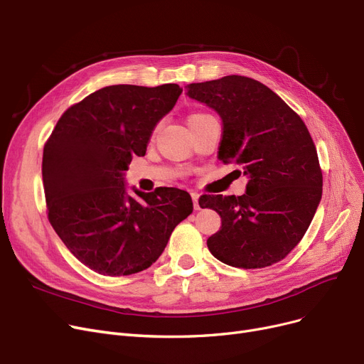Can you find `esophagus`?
<instances>
[{
    "instance_id": "esophagus-1",
    "label": "esophagus",
    "mask_w": 364,
    "mask_h": 364,
    "mask_svg": "<svg viewBox=\"0 0 364 364\" xmlns=\"http://www.w3.org/2000/svg\"><path fill=\"white\" fill-rule=\"evenodd\" d=\"M192 199H193V206L196 211H199L200 209V205H199V195L198 193H192Z\"/></svg>"
}]
</instances>
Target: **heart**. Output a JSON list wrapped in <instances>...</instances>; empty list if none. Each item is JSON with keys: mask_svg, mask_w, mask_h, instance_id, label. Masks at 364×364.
I'll list each match as a JSON object with an SVG mask.
<instances>
[{"mask_svg": "<svg viewBox=\"0 0 364 364\" xmlns=\"http://www.w3.org/2000/svg\"><path fill=\"white\" fill-rule=\"evenodd\" d=\"M202 117H205V113H195V114H192V117L188 118V121H192V119H198V118H202Z\"/></svg>", "mask_w": 364, "mask_h": 364, "instance_id": "heart-1", "label": "heart"}]
</instances>
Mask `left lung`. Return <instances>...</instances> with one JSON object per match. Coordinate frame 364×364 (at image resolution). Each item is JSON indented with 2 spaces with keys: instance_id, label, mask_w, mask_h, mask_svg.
Returning <instances> with one entry per match:
<instances>
[{
  "instance_id": "left-lung-1",
  "label": "left lung",
  "mask_w": 364,
  "mask_h": 364,
  "mask_svg": "<svg viewBox=\"0 0 364 364\" xmlns=\"http://www.w3.org/2000/svg\"><path fill=\"white\" fill-rule=\"evenodd\" d=\"M190 99L218 113V159L247 178L242 196H202L221 217L208 239L211 254L239 269L269 267L304 237L321 199V171L310 132L264 84L240 75L187 85Z\"/></svg>"
}]
</instances>
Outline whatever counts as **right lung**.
<instances>
[{
  "label": "right lung",
  "instance_id": "obj_1",
  "mask_svg": "<svg viewBox=\"0 0 364 364\" xmlns=\"http://www.w3.org/2000/svg\"><path fill=\"white\" fill-rule=\"evenodd\" d=\"M183 88L109 85L69 107L44 146L48 220L68 250L92 272L128 276L164 252L176 225L193 211L176 187L144 193L125 186L134 155L144 156L158 122Z\"/></svg>",
  "mask_w": 364,
  "mask_h": 364
}]
</instances>
